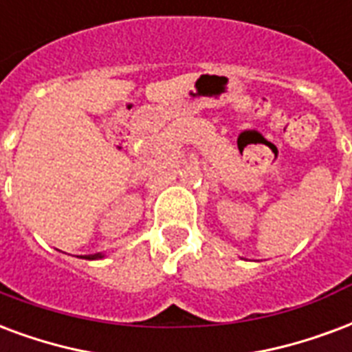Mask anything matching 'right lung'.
Masks as SVG:
<instances>
[{
  "label": "right lung",
  "instance_id": "add662e5",
  "mask_svg": "<svg viewBox=\"0 0 352 352\" xmlns=\"http://www.w3.org/2000/svg\"><path fill=\"white\" fill-rule=\"evenodd\" d=\"M83 259H89V261H93V259H102L104 254H91V256H82Z\"/></svg>",
  "mask_w": 352,
  "mask_h": 352
}]
</instances>
